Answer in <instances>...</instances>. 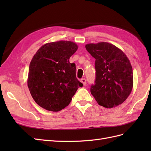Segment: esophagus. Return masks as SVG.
Masks as SVG:
<instances>
[{"label": "esophagus", "mask_w": 151, "mask_h": 151, "mask_svg": "<svg viewBox=\"0 0 151 151\" xmlns=\"http://www.w3.org/2000/svg\"><path fill=\"white\" fill-rule=\"evenodd\" d=\"M81 82L82 83L83 85L86 86V80L85 78H82L81 79Z\"/></svg>", "instance_id": "1"}]
</instances>
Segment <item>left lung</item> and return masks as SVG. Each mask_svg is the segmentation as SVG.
<instances>
[{"label":"left lung","mask_w":151,"mask_h":151,"mask_svg":"<svg viewBox=\"0 0 151 151\" xmlns=\"http://www.w3.org/2000/svg\"><path fill=\"white\" fill-rule=\"evenodd\" d=\"M85 47L95 59V84L91 86V93L97 103L104 108L121 104L133 88L130 60L123 51L111 43H89Z\"/></svg>","instance_id":"obj_1"}]
</instances>
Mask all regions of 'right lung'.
<instances>
[{
  "instance_id": "obj_1",
  "label": "right lung",
  "mask_w": 151,
  "mask_h": 151,
  "mask_svg": "<svg viewBox=\"0 0 151 151\" xmlns=\"http://www.w3.org/2000/svg\"><path fill=\"white\" fill-rule=\"evenodd\" d=\"M78 49L75 43L59 41L40 47L32 59L28 87L36 103L47 110L58 111L69 104L82 83L76 77L75 64L69 58Z\"/></svg>"
}]
</instances>
